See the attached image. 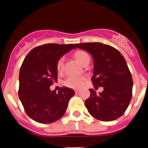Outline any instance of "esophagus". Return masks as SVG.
<instances>
[{"mask_svg": "<svg viewBox=\"0 0 148 148\" xmlns=\"http://www.w3.org/2000/svg\"><path fill=\"white\" fill-rule=\"evenodd\" d=\"M74 92H75V93H78V92H79V89H75Z\"/></svg>", "mask_w": 148, "mask_h": 148, "instance_id": "34e87169", "label": "esophagus"}]
</instances>
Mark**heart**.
I'll use <instances>...</instances> for the list:
<instances>
[{
    "label": "heart",
    "mask_w": 148,
    "mask_h": 148,
    "mask_svg": "<svg viewBox=\"0 0 148 148\" xmlns=\"http://www.w3.org/2000/svg\"><path fill=\"white\" fill-rule=\"evenodd\" d=\"M74 56L79 62L82 64H84L86 62L89 61V56L83 51H78L74 53ZM64 62V59L63 57L59 59L56 64V69L58 71H62L63 69ZM86 78L82 76H69L64 81V84L66 86L73 89H79L81 88L84 84Z\"/></svg>",
    "instance_id": "b5f03b06"
}]
</instances>
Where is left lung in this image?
<instances>
[{"label": "left lung", "mask_w": 148, "mask_h": 148, "mask_svg": "<svg viewBox=\"0 0 148 148\" xmlns=\"http://www.w3.org/2000/svg\"><path fill=\"white\" fill-rule=\"evenodd\" d=\"M92 55L94 62L93 85L102 86L99 94L90 89V97L85 100L89 114L104 122L116 120L126 111L132 98V75L120 52L102 43L76 44Z\"/></svg>", "instance_id": "left-lung-1"}]
</instances>
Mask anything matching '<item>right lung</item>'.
Returning <instances> with one entry per match:
<instances>
[{"label":"right lung","instance_id":"add662e5","mask_svg":"<svg viewBox=\"0 0 148 148\" xmlns=\"http://www.w3.org/2000/svg\"><path fill=\"white\" fill-rule=\"evenodd\" d=\"M73 49L72 44H47L31 51L23 60L19 73V99L26 114L39 123L56 122L64 114L73 89L62 87L58 93L50 86L57 81L56 64Z\"/></svg>","mask_w":148,"mask_h":148}]
</instances>
